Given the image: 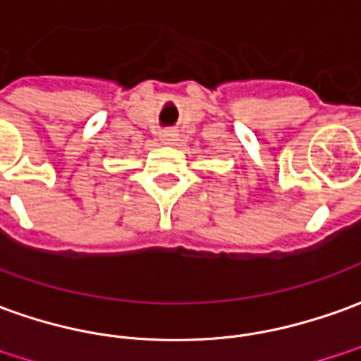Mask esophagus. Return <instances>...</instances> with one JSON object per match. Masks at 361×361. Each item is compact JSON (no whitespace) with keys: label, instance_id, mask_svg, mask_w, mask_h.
Listing matches in <instances>:
<instances>
[{"label":"esophagus","instance_id":"1","mask_svg":"<svg viewBox=\"0 0 361 361\" xmlns=\"http://www.w3.org/2000/svg\"><path fill=\"white\" fill-rule=\"evenodd\" d=\"M176 131H173V129H165V131H161L159 133V139L163 141V143H173V141H176Z\"/></svg>","mask_w":361,"mask_h":361}]
</instances>
